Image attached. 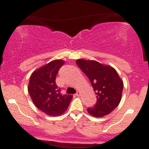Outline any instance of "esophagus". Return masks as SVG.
Masks as SVG:
<instances>
[{"label": "esophagus", "instance_id": "esophagus-1", "mask_svg": "<svg viewBox=\"0 0 149 149\" xmlns=\"http://www.w3.org/2000/svg\"><path fill=\"white\" fill-rule=\"evenodd\" d=\"M76 95L77 97H79L80 95V91H78L76 92Z\"/></svg>", "mask_w": 149, "mask_h": 149}]
</instances>
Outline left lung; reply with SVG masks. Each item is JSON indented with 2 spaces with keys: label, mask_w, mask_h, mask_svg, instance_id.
I'll return each mask as SVG.
<instances>
[{
  "label": "left lung",
  "mask_w": 149,
  "mask_h": 149,
  "mask_svg": "<svg viewBox=\"0 0 149 149\" xmlns=\"http://www.w3.org/2000/svg\"><path fill=\"white\" fill-rule=\"evenodd\" d=\"M76 64L88 77L97 95L95 107L88 112L94 117H103L118 106L122 97L123 82L112 66L95 60L80 59Z\"/></svg>",
  "instance_id": "left-lung-1"
}]
</instances>
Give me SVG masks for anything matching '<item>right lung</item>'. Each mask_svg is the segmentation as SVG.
Instances as JSON below:
<instances>
[{"instance_id": "right-lung-1", "label": "right lung", "mask_w": 149, "mask_h": 149, "mask_svg": "<svg viewBox=\"0 0 149 149\" xmlns=\"http://www.w3.org/2000/svg\"><path fill=\"white\" fill-rule=\"evenodd\" d=\"M64 61L55 59L34 71L30 77L28 92L33 104L48 116H59L67 110L71 95H62L56 84V76Z\"/></svg>"}]
</instances>
